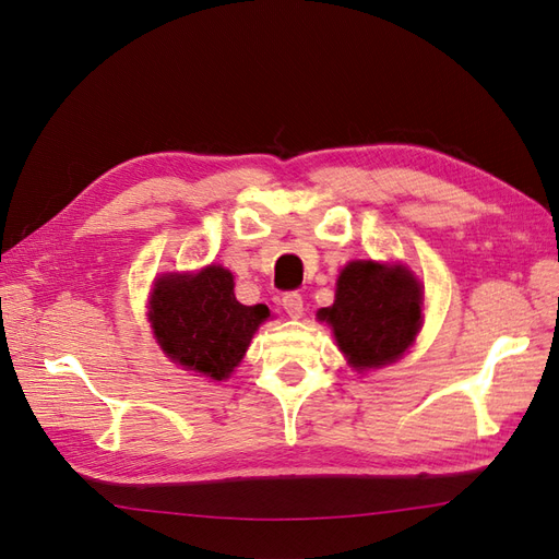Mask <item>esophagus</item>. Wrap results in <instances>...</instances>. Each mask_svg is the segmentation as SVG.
I'll return each instance as SVG.
<instances>
[{
	"mask_svg": "<svg viewBox=\"0 0 559 559\" xmlns=\"http://www.w3.org/2000/svg\"><path fill=\"white\" fill-rule=\"evenodd\" d=\"M282 308L286 310V314L294 317V319L302 317V296L296 294V292L284 294V296H282Z\"/></svg>",
	"mask_w": 559,
	"mask_h": 559,
	"instance_id": "1",
	"label": "esophagus"
}]
</instances>
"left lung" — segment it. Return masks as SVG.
Wrapping results in <instances>:
<instances>
[{"label":"left lung","mask_w":559,"mask_h":559,"mask_svg":"<svg viewBox=\"0 0 559 559\" xmlns=\"http://www.w3.org/2000/svg\"><path fill=\"white\" fill-rule=\"evenodd\" d=\"M354 368L396 361L421 326V289L411 270L352 261L337 277L335 302L319 310Z\"/></svg>","instance_id":"left-lung-1"}]
</instances>
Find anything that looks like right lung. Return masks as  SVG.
<instances>
[{"label":"right lung","instance_id":"add662e5","mask_svg":"<svg viewBox=\"0 0 559 559\" xmlns=\"http://www.w3.org/2000/svg\"><path fill=\"white\" fill-rule=\"evenodd\" d=\"M233 289V275L222 265L156 282L148 321L167 357L212 380L233 373L253 331L270 317L265 306H242Z\"/></svg>","mask_w":559,"mask_h":559}]
</instances>
